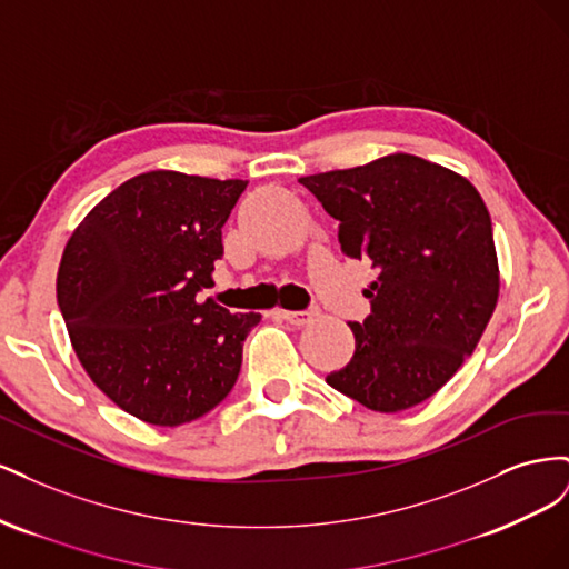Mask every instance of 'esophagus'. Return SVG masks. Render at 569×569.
I'll use <instances>...</instances> for the list:
<instances>
[{"label":"esophagus","mask_w":569,"mask_h":569,"mask_svg":"<svg viewBox=\"0 0 569 569\" xmlns=\"http://www.w3.org/2000/svg\"><path fill=\"white\" fill-rule=\"evenodd\" d=\"M274 316L287 320L289 325H295V327H303V325H308L318 316V311H316V308H311V311H282V308H280V311L274 313Z\"/></svg>","instance_id":"34e87169"}]
</instances>
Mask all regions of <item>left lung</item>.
Returning <instances> with one entry per match:
<instances>
[{"mask_svg":"<svg viewBox=\"0 0 569 569\" xmlns=\"http://www.w3.org/2000/svg\"><path fill=\"white\" fill-rule=\"evenodd\" d=\"M299 182L339 220V244L377 270L372 313L349 322L353 358L327 385L377 412L427 401L465 363L493 313L501 272L475 184L412 153Z\"/></svg>","mask_w":569,"mask_h":569,"instance_id":"1","label":"left lung"}]
</instances>
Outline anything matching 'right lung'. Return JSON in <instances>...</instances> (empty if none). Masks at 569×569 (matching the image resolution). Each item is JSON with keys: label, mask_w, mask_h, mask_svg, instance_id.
Instances as JSON below:
<instances>
[{"label": "right lung", "mask_w": 569, "mask_h": 569, "mask_svg": "<svg viewBox=\"0 0 569 569\" xmlns=\"http://www.w3.org/2000/svg\"><path fill=\"white\" fill-rule=\"evenodd\" d=\"M247 180L149 170L116 187L63 249L57 299L90 380L137 420L178 427L213 410L237 382L261 313L211 297L222 226Z\"/></svg>", "instance_id": "1"}]
</instances>
